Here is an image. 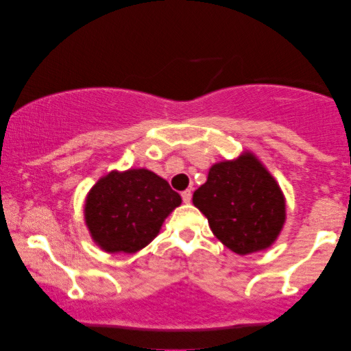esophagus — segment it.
I'll list each match as a JSON object with an SVG mask.
<instances>
[{
    "mask_svg": "<svg viewBox=\"0 0 351 351\" xmlns=\"http://www.w3.org/2000/svg\"><path fill=\"white\" fill-rule=\"evenodd\" d=\"M180 195H182V199H184V203H190V201H191V191L190 190H184Z\"/></svg>",
    "mask_w": 351,
    "mask_h": 351,
    "instance_id": "34e87169",
    "label": "esophagus"
}]
</instances>
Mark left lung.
Masks as SVG:
<instances>
[{
	"label": "left lung",
	"mask_w": 351,
	"mask_h": 351,
	"mask_svg": "<svg viewBox=\"0 0 351 351\" xmlns=\"http://www.w3.org/2000/svg\"><path fill=\"white\" fill-rule=\"evenodd\" d=\"M193 204L217 239L239 256L270 246L286 219L280 186L251 153L210 167Z\"/></svg>",
	"instance_id": "1"
}]
</instances>
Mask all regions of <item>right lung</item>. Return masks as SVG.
Listing matches in <instances>:
<instances>
[{
  "mask_svg": "<svg viewBox=\"0 0 351 351\" xmlns=\"http://www.w3.org/2000/svg\"><path fill=\"white\" fill-rule=\"evenodd\" d=\"M180 195L147 169L110 172L89 191L84 219L94 241L107 252H137L160 232Z\"/></svg>",
  "mask_w": 351,
  "mask_h": 351,
  "instance_id": "1",
  "label": "right lung"
}]
</instances>
